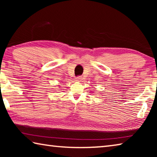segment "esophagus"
I'll use <instances>...</instances> for the list:
<instances>
[{
  "instance_id": "esophagus-1",
  "label": "esophagus",
  "mask_w": 157,
  "mask_h": 157,
  "mask_svg": "<svg viewBox=\"0 0 157 157\" xmlns=\"http://www.w3.org/2000/svg\"><path fill=\"white\" fill-rule=\"evenodd\" d=\"M82 78L81 76H78V77H77V78H76L77 81H82Z\"/></svg>"
}]
</instances>
